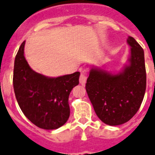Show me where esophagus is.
<instances>
[{
  "instance_id": "esophagus-1",
  "label": "esophagus",
  "mask_w": 155,
  "mask_h": 155,
  "mask_svg": "<svg viewBox=\"0 0 155 155\" xmlns=\"http://www.w3.org/2000/svg\"><path fill=\"white\" fill-rule=\"evenodd\" d=\"M79 81H80V84H82V85L85 84L86 81H87V74H86L84 72H82V73L81 74L80 79H79Z\"/></svg>"
}]
</instances>
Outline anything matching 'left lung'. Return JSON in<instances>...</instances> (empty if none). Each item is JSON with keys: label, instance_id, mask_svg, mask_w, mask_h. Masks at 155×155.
Listing matches in <instances>:
<instances>
[{"label": "left lung", "instance_id": "8db88e82", "mask_svg": "<svg viewBox=\"0 0 155 155\" xmlns=\"http://www.w3.org/2000/svg\"><path fill=\"white\" fill-rule=\"evenodd\" d=\"M130 57L124 68L113 73L91 67L86 91L98 118L109 126H118L130 120L141 105L146 90L144 52L131 36Z\"/></svg>", "mask_w": 155, "mask_h": 155}]
</instances>
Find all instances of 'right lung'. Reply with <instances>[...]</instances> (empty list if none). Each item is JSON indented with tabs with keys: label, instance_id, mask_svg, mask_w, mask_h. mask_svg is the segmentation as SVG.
Segmentation results:
<instances>
[{
	"label": "right lung",
	"instance_id": "obj_1",
	"mask_svg": "<svg viewBox=\"0 0 155 155\" xmlns=\"http://www.w3.org/2000/svg\"><path fill=\"white\" fill-rule=\"evenodd\" d=\"M25 41L15 60L14 91L22 113L33 124L44 130H55L70 116L69 94L79 84L80 72L52 78L37 73L25 58Z\"/></svg>",
	"mask_w": 155,
	"mask_h": 155
}]
</instances>
